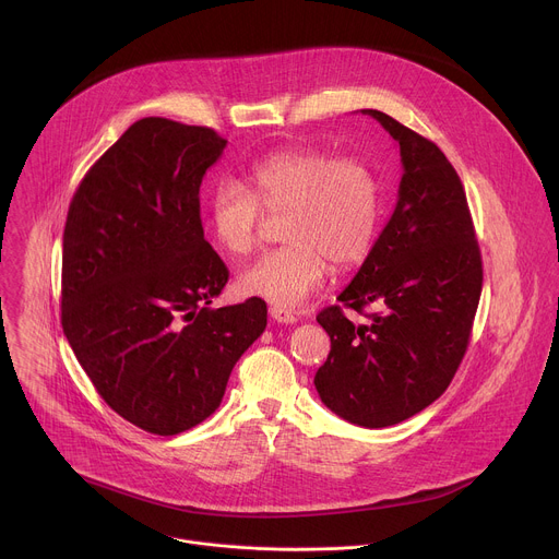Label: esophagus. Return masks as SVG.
<instances>
[{"label": "esophagus", "mask_w": 559, "mask_h": 559, "mask_svg": "<svg viewBox=\"0 0 559 559\" xmlns=\"http://www.w3.org/2000/svg\"><path fill=\"white\" fill-rule=\"evenodd\" d=\"M270 316L274 318L276 323H296L298 318H300V311H296V309H289V307H285V305H272L270 307Z\"/></svg>", "instance_id": "obj_1"}]
</instances>
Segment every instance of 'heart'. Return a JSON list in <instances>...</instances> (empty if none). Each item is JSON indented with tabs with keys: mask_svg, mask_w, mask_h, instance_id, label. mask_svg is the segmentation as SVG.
I'll return each instance as SVG.
<instances>
[{
	"mask_svg": "<svg viewBox=\"0 0 559 559\" xmlns=\"http://www.w3.org/2000/svg\"><path fill=\"white\" fill-rule=\"evenodd\" d=\"M263 212L283 216L276 248L238 276V289L272 302L296 305L336 267L360 263L373 248L382 194L376 173L356 156L325 150H283L254 164L238 181L214 188L207 214L214 241L229 254H250L263 227Z\"/></svg>",
	"mask_w": 559,
	"mask_h": 559,
	"instance_id": "obj_1",
	"label": "heart"
}]
</instances>
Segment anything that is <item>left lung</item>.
<instances>
[{
    "label": "left lung",
    "instance_id": "left-lung-1",
    "mask_svg": "<svg viewBox=\"0 0 559 559\" xmlns=\"http://www.w3.org/2000/svg\"><path fill=\"white\" fill-rule=\"evenodd\" d=\"M373 117L401 145L403 179L395 210L338 300L362 311L354 325L341 305L316 321L332 349L313 384L325 407L367 429L403 423L453 380L483 292V257L462 181L444 152L380 110Z\"/></svg>",
    "mask_w": 559,
    "mask_h": 559
}]
</instances>
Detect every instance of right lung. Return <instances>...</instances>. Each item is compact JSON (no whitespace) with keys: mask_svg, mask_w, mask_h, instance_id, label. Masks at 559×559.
I'll return each instance as SVG.
<instances>
[{"mask_svg":"<svg viewBox=\"0 0 559 559\" xmlns=\"http://www.w3.org/2000/svg\"><path fill=\"white\" fill-rule=\"evenodd\" d=\"M225 145L212 128L139 119L68 207L63 334L108 407L147 433L212 416L267 325L257 296L210 307L229 272L203 236L199 188Z\"/></svg>","mask_w":559,"mask_h":559,"instance_id":"1","label":"right lung"}]
</instances>
